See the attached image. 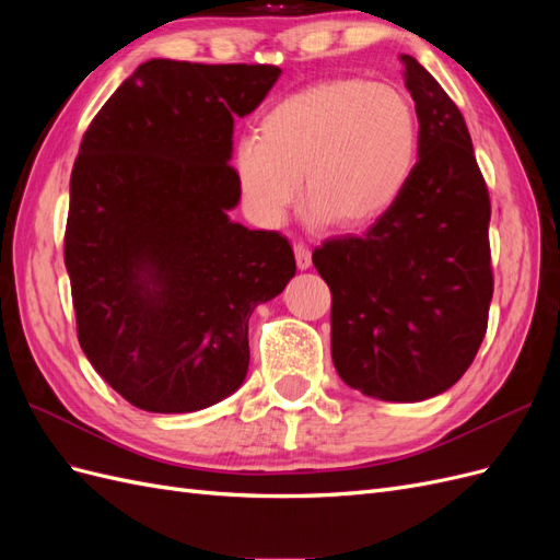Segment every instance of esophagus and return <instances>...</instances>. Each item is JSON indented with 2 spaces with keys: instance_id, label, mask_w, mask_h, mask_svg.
Here are the masks:
<instances>
[{
  "instance_id": "obj_1",
  "label": "esophagus",
  "mask_w": 560,
  "mask_h": 560,
  "mask_svg": "<svg viewBox=\"0 0 560 560\" xmlns=\"http://www.w3.org/2000/svg\"><path fill=\"white\" fill-rule=\"evenodd\" d=\"M294 257H296L299 270H308L311 268L313 257H311V249L306 245H294Z\"/></svg>"
}]
</instances>
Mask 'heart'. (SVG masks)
<instances>
[{
	"instance_id": "obj_1",
	"label": "heart",
	"mask_w": 560,
	"mask_h": 560,
	"mask_svg": "<svg viewBox=\"0 0 560 560\" xmlns=\"http://www.w3.org/2000/svg\"><path fill=\"white\" fill-rule=\"evenodd\" d=\"M418 116L389 83L329 79L287 95L261 132L235 142L233 167L261 224L284 222L303 191L315 224L362 229L399 198L416 163Z\"/></svg>"
}]
</instances>
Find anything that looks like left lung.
I'll use <instances>...</instances> for the list:
<instances>
[{"label": "left lung", "instance_id": "left-lung-1", "mask_svg": "<svg viewBox=\"0 0 560 560\" xmlns=\"http://www.w3.org/2000/svg\"><path fill=\"white\" fill-rule=\"evenodd\" d=\"M418 114V163L362 238L313 252L331 290V360L383 401L446 393L477 358L493 299L490 200L465 118L413 56H401Z\"/></svg>", "mask_w": 560, "mask_h": 560}]
</instances>
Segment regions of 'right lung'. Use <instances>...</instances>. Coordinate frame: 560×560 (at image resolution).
<instances>
[{"label":"right lung","mask_w":560,"mask_h":560,"mask_svg":"<svg viewBox=\"0 0 560 560\" xmlns=\"http://www.w3.org/2000/svg\"><path fill=\"white\" fill-rule=\"evenodd\" d=\"M280 74L151 58L83 135L65 233L79 343L142 411L231 397L247 376L249 315L296 273L284 235L229 217L241 202L233 124Z\"/></svg>","instance_id":"1"}]
</instances>
